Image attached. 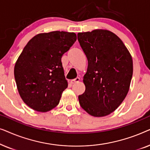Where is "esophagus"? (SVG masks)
Returning a JSON list of instances; mask_svg holds the SVG:
<instances>
[{
	"instance_id": "obj_1",
	"label": "esophagus",
	"mask_w": 150,
	"mask_h": 150,
	"mask_svg": "<svg viewBox=\"0 0 150 150\" xmlns=\"http://www.w3.org/2000/svg\"><path fill=\"white\" fill-rule=\"evenodd\" d=\"M80 78H76L75 79H73V80H71L70 81V82H69V83H70L71 84H75V83H79V82L80 81Z\"/></svg>"
}]
</instances>
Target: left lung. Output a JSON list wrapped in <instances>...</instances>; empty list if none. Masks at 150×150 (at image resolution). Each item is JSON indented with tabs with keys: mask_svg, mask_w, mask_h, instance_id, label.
I'll return each mask as SVG.
<instances>
[{
	"mask_svg": "<svg viewBox=\"0 0 150 150\" xmlns=\"http://www.w3.org/2000/svg\"><path fill=\"white\" fill-rule=\"evenodd\" d=\"M78 40L88 60L83 76L85 91L80 105L93 117H104L122 104L130 89L132 58L121 39L110 30L79 33Z\"/></svg>",
	"mask_w": 150,
	"mask_h": 150,
	"instance_id": "obj_1",
	"label": "left lung"
}]
</instances>
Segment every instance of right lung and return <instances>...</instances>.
Listing matches in <instances>:
<instances>
[{
    "mask_svg": "<svg viewBox=\"0 0 150 150\" xmlns=\"http://www.w3.org/2000/svg\"><path fill=\"white\" fill-rule=\"evenodd\" d=\"M76 40L74 33L52 31L34 36L16 61L14 76L20 97L38 112L58 105L68 85L61 57Z\"/></svg>",
    "mask_w": 150,
    "mask_h": 150,
    "instance_id": "add662e5",
    "label": "right lung"
}]
</instances>
